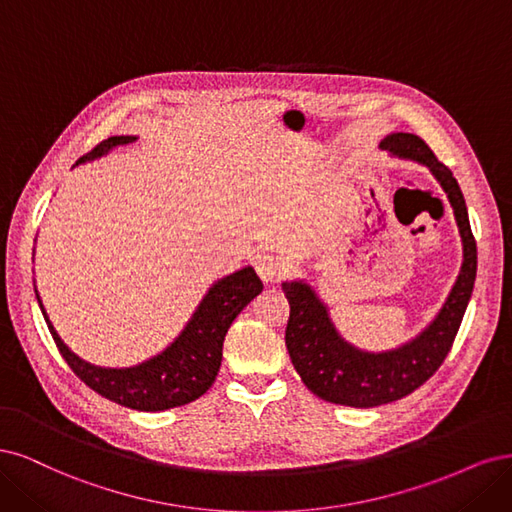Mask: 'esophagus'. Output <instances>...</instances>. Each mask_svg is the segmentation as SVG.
I'll use <instances>...</instances> for the list:
<instances>
[{
  "label": "esophagus",
  "instance_id": "esophagus-1",
  "mask_svg": "<svg viewBox=\"0 0 512 512\" xmlns=\"http://www.w3.org/2000/svg\"><path fill=\"white\" fill-rule=\"evenodd\" d=\"M255 270L266 285H276V283H280V280H285V276H287L285 263L270 253H263V255L255 257Z\"/></svg>",
  "mask_w": 512,
  "mask_h": 512
}]
</instances>
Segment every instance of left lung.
Segmentation results:
<instances>
[{
  "instance_id": "8db88e82",
  "label": "left lung",
  "mask_w": 512,
  "mask_h": 512,
  "mask_svg": "<svg viewBox=\"0 0 512 512\" xmlns=\"http://www.w3.org/2000/svg\"><path fill=\"white\" fill-rule=\"evenodd\" d=\"M381 148L423 163L436 176L455 212L464 244V263L436 319L415 340L387 353L355 349L336 332L315 289L304 280L283 283L291 308L285 342L293 368L321 400L353 408H372L402 400L442 366L464 319L476 278V240L470 229L464 193L453 172L415 134H391L381 142Z\"/></svg>"
}]
</instances>
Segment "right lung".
Returning a JSON list of instances; mask_svg holds the SVG:
<instances>
[{"label": "right lung", "instance_id": "right-lung-1", "mask_svg": "<svg viewBox=\"0 0 512 512\" xmlns=\"http://www.w3.org/2000/svg\"><path fill=\"white\" fill-rule=\"evenodd\" d=\"M134 140V136H112L97 144L91 153L82 155L76 166L87 159L106 155L114 146ZM261 289L263 283L251 266L217 280L193 312L187 327L168 349L134 368H100L80 359L65 346L53 323L48 321L38 289L36 298L59 353L82 383L110 402L134 410L157 412L189 404L210 389L221 368L223 340L229 325Z\"/></svg>", "mask_w": 512, "mask_h": 512}]
</instances>
